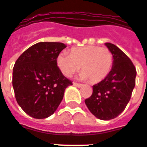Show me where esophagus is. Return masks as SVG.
<instances>
[{"instance_id": "esophagus-1", "label": "esophagus", "mask_w": 147, "mask_h": 147, "mask_svg": "<svg viewBox=\"0 0 147 147\" xmlns=\"http://www.w3.org/2000/svg\"><path fill=\"white\" fill-rule=\"evenodd\" d=\"M73 85L75 86H76V87H81V86H83V84H80V83H73Z\"/></svg>"}]
</instances>
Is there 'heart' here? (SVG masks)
<instances>
[{"label":"heart","mask_w":147,"mask_h":147,"mask_svg":"<svg viewBox=\"0 0 147 147\" xmlns=\"http://www.w3.org/2000/svg\"><path fill=\"white\" fill-rule=\"evenodd\" d=\"M58 67L65 76H71L79 70L81 80H90L91 83L102 82L110 73L113 65V57L107 48L98 45H86L71 49L69 54L62 53L57 59Z\"/></svg>","instance_id":"obj_1"}]
</instances>
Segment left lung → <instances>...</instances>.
<instances>
[{"label":"left lung","instance_id":"8db88e82","mask_svg":"<svg viewBox=\"0 0 147 147\" xmlns=\"http://www.w3.org/2000/svg\"><path fill=\"white\" fill-rule=\"evenodd\" d=\"M113 57V65L105 80L93 86L91 96L85 100L87 108L97 118L109 120L126 108L136 85V69L122 50L105 43Z\"/></svg>","mask_w":147,"mask_h":147}]
</instances>
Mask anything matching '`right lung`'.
<instances>
[{
  "label": "right lung",
  "mask_w": 147,
  "mask_h": 147,
  "mask_svg": "<svg viewBox=\"0 0 147 147\" xmlns=\"http://www.w3.org/2000/svg\"><path fill=\"white\" fill-rule=\"evenodd\" d=\"M66 45L38 42L24 51L15 63L12 86L16 102L35 119H44L57 110L72 82L62 74L57 58Z\"/></svg>",
  "instance_id": "right-lung-1"
}]
</instances>
